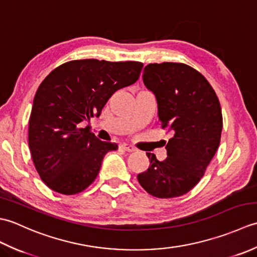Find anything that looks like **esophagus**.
I'll list each match as a JSON object with an SVG mask.
<instances>
[{"label":"esophagus","instance_id":"obj_1","mask_svg":"<svg viewBox=\"0 0 257 257\" xmlns=\"http://www.w3.org/2000/svg\"><path fill=\"white\" fill-rule=\"evenodd\" d=\"M120 147H121V148H122L124 151H128V152H134V151H136L135 147H133L132 145H129V144H122Z\"/></svg>","mask_w":257,"mask_h":257}]
</instances>
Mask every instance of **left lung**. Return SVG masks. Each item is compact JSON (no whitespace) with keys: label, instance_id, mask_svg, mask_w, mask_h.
Returning <instances> with one entry per match:
<instances>
[{"label":"left lung","instance_id":"8db88e82","mask_svg":"<svg viewBox=\"0 0 257 257\" xmlns=\"http://www.w3.org/2000/svg\"><path fill=\"white\" fill-rule=\"evenodd\" d=\"M143 79L156 97L161 127L173 136L163 161L147 152L150 166L138 174V181L156 198H177L198 184L219 148V98L203 75L182 63L147 65Z\"/></svg>","mask_w":257,"mask_h":257}]
</instances>
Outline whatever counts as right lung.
<instances>
[{"mask_svg": "<svg viewBox=\"0 0 257 257\" xmlns=\"http://www.w3.org/2000/svg\"><path fill=\"white\" fill-rule=\"evenodd\" d=\"M143 67L139 62L80 59L61 65L42 81L33 101L29 146L48 188L72 195L95 181L103 157L118 146L80 123L99 116L114 91L138 80Z\"/></svg>", "mask_w": 257, "mask_h": 257, "instance_id": "add662e5", "label": "right lung"}]
</instances>
